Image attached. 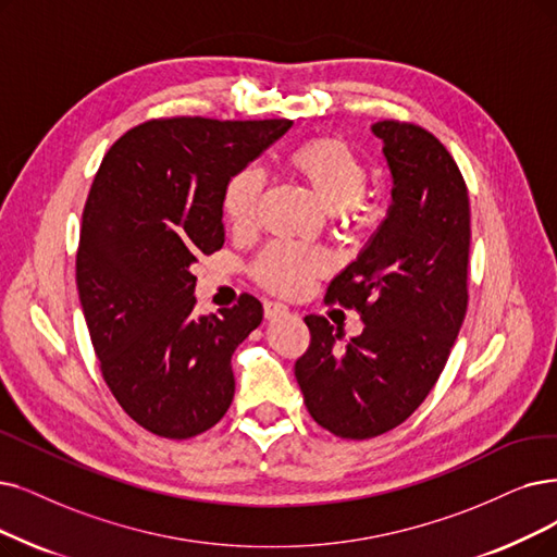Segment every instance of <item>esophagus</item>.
<instances>
[{
	"label": "esophagus",
	"mask_w": 557,
	"mask_h": 557,
	"mask_svg": "<svg viewBox=\"0 0 557 557\" xmlns=\"http://www.w3.org/2000/svg\"><path fill=\"white\" fill-rule=\"evenodd\" d=\"M287 313V306L278 304V301H264V318L267 320H276L281 315Z\"/></svg>",
	"instance_id": "34e87169"
}]
</instances>
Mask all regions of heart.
I'll list each match as a JSON object with an SVG mask.
<instances>
[{
  "mask_svg": "<svg viewBox=\"0 0 557 557\" xmlns=\"http://www.w3.org/2000/svg\"><path fill=\"white\" fill-rule=\"evenodd\" d=\"M287 166L308 185L329 212H347L363 201L370 171L356 150L338 137L304 141L290 154ZM264 175L249 164L237 169L224 187L221 208L237 231L249 228L256 219ZM326 270L322 251L297 244H272L253 262V276L276 295H299L304 287Z\"/></svg>",
  "mask_w": 557,
  "mask_h": 557,
  "instance_id": "b5f03b06",
  "label": "heart"
}]
</instances>
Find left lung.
<instances>
[{
    "label": "left lung",
    "mask_w": 557,
    "mask_h": 557,
    "mask_svg": "<svg viewBox=\"0 0 557 557\" xmlns=\"http://www.w3.org/2000/svg\"><path fill=\"white\" fill-rule=\"evenodd\" d=\"M372 132L384 141L393 206L324 297L354 308L366 329L341 345L343 331L306 315L310 345L295 363L308 413L351 441L391 432L422 405L469 306L471 206L457 162L416 123L388 119Z\"/></svg>",
    "instance_id": "8db88e82"
}]
</instances>
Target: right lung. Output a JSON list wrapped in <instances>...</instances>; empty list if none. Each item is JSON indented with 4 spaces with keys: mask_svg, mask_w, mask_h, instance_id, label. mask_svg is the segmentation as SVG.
Returning a JSON list of instances; mask_svg holds the SVG:
<instances>
[{
    "mask_svg": "<svg viewBox=\"0 0 557 557\" xmlns=\"http://www.w3.org/2000/svg\"><path fill=\"white\" fill-rule=\"evenodd\" d=\"M293 121L152 119L107 150L82 212L77 290L104 382L144 430L185 441L235 395L231 356L262 322L242 295L194 315L198 256L224 247L221 196Z\"/></svg>",
    "mask_w": 557,
    "mask_h": 557,
    "instance_id": "right-lung-1",
    "label": "right lung"
}]
</instances>
